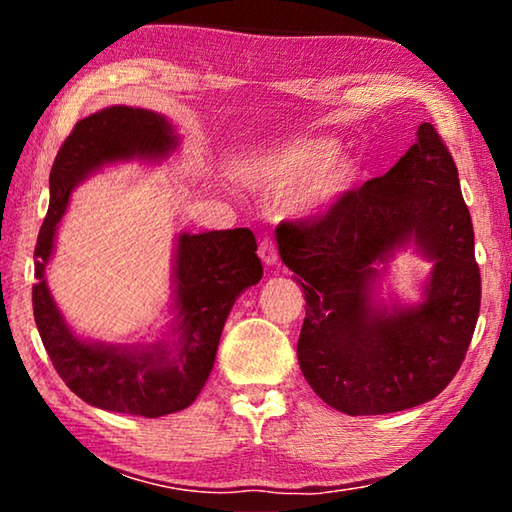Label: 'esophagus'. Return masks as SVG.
<instances>
[{"mask_svg":"<svg viewBox=\"0 0 512 512\" xmlns=\"http://www.w3.org/2000/svg\"><path fill=\"white\" fill-rule=\"evenodd\" d=\"M257 253H259V257H262V262L268 266L277 262V246L271 237H264L262 241H259Z\"/></svg>","mask_w":512,"mask_h":512,"instance_id":"1","label":"esophagus"}]
</instances>
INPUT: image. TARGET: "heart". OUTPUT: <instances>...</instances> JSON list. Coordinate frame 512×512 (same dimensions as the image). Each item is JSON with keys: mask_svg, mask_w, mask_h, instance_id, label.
<instances>
[{"mask_svg": "<svg viewBox=\"0 0 512 512\" xmlns=\"http://www.w3.org/2000/svg\"><path fill=\"white\" fill-rule=\"evenodd\" d=\"M336 144L327 137H302L264 158L246 164L253 183L280 189L287 214H314L350 187L354 167L336 158Z\"/></svg>", "mask_w": 512, "mask_h": 512, "instance_id": "1", "label": "heart"}]
</instances>
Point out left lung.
<instances>
[{
	"mask_svg": "<svg viewBox=\"0 0 512 512\" xmlns=\"http://www.w3.org/2000/svg\"><path fill=\"white\" fill-rule=\"evenodd\" d=\"M409 238L434 259L428 300L391 317L369 302L371 264ZM277 248L303 280L298 361L320 400L381 415L445 391L470 348L481 273L458 169L433 124H420L418 142L384 176L316 216L282 221Z\"/></svg>",
	"mask_w": 512,
	"mask_h": 512,
	"instance_id": "1",
	"label": "left lung"
}]
</instances>
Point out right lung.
<instances>
[{"mask_svg": "<svg viewBox=\"0 0 512 512\" xmlns=\"http://www.w3.org/2000/svg\"><path fill=\"white\" fill-rule=\"evenodd\" d=\"M173 144L169 121L142 108L112 106L81 119L60 144L51 167L49 212L36 244L33 316L60 379L83 402L142 418L183 411L201 393L232 305L241 291L262 280L255 235L248 228H235L178 239L180 339L173 359L164 348L133 352L76 339L51 300L45 266L54 248L56 223L81 178L108 162L160 158Z\"/></svg>", "mask_w": 512, "mask_h": 512, "instance_id": "right-lung-1", "label": "right lung"}]
</instances>
